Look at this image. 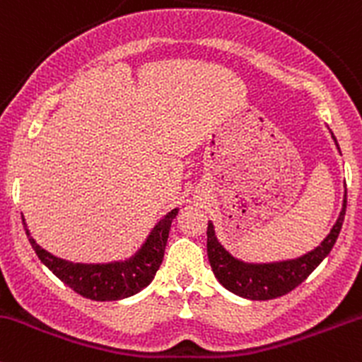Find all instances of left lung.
<instances>
[{"mask_svg":"<svg viewBox=\"0 0 362 362\" xmlns=\"http://www.w3.org/2000/svg\"><path fill=\"white\" fill-rule=\"evenodd\" d=\"M333 139L337 143V137L333 136ZM345 211H347V189H345L344 207H341L340 218L337 219L334 226L331 228L329 235L320 242L319 247H315L314 251L301 256V258L281 263L249 264L232 258L221 247V244H219L218 238L214 235L212 223H209L207 256L212 272H214L219 284H223L228 291L235 293L242 298H249V300H274V298L284 296V294L293 291L294 288H298L319 267V263L329 255L334 242L340 235L341 225H344L345 219Z\"/></svg>","mask_w":362,"mask_h":362,"instance_id":"1","label":"left lung"}]
</instances>
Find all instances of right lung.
Masks as SVG:
<instances>
[{
	"mask_svg": "<svg viewBox=\"0 0 362 362\" xmlns=\"http://www.w3.org/2000/svg\"><path fill=\"white\" fill-rule=\"evenodd\" d=\"M176 214L177 209H174L165 218L160 219L158 225L151 230L150 237L146 238L143 247L132 258L127 259V262L106 264L69 263L55 258L43 247H40L35 238L29 235L24 218H22V223H24L25 235H28L38 258L74 293L81 294L88 300L115 301L139 293L141 289L146 288L153 281L156 270L162 264L169 230Z\"/></svg>",
	"mask_w": 362,
	"mask_h": 362,
	"instance_id": "add662e5",
	"label": "right lung"
}]
</instances>
